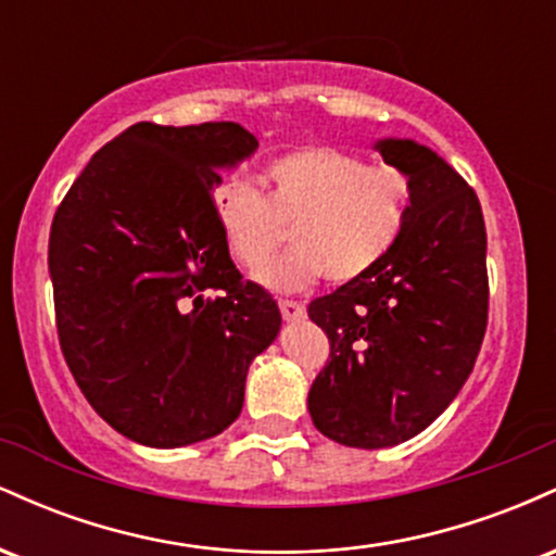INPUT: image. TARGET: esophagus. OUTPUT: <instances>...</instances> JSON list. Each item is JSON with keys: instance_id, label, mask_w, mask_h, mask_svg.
Instances as JSON below:
<instances>
[{"instance_id": "obj_1", "label": "esophagus", "mask_w": 556, "mask_h": 556, "mask_svg": "<svg viewBox=\"0 0 556 556\" xmlns=\"http://www.w3.org/2000/svg\"><path fill=\"white\" fill-rule=\"evenodd\" d=\"M279 311H282L285 321H300L305 318V305L298 300H279Z\"/></svg>"}]
</instances>
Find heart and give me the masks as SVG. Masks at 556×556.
I'll return each mask as SVG.
<instances>
[{
	"label": "heart",
	"mask_w": 556,
	"mask_h": 556,
	"mask_svg": "<svg viewBox=\"0 0 556 556\" xmlns=\"http://www.w3.org/2000/svg\"><path fill=\"white\" fill-rule=\"evenodd\" d=\"M269 198L251 182L216 190L225 245L242 269L258 271L292 224L296 248L258 274L274 292H298L327 274L353 282L389 256L410 216V177L337 149H300L271 162Z\"/></svg>",
	"instance_id": "obj_1"
}]
</instances>
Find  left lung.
Returning <instances> with one entry per match:
<instances>
[{"label":"left lung","mask_w":556,"mask_h":556,"mask_svg":"<svg viewBox=\"0 0 556 556\" xmlns=\"http://www.w3.org/2000/svg\"><path fill=\"white\" fill-rule=\"evenodd\" d=\"M374 149L410 177L405 232L371 271L308 305L331 342L308 392L311 420L358 450L407 442L442 416L473 371L489 311L473 188L413 138Z\"/></svg>","instance_id":"1"}]
</instances>
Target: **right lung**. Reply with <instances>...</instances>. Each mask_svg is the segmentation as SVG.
<instances>
[{
	"instance_id": "right-lung-1",
	"label": "right lung",
	"mask_w": 556,
	"mask_h": 556,
	"mask_svg": "<svg viewBox=\"0 0 556 556\" xmlns=\"http://www.w3.org/2000/svg\"><path fill=\"white\" fill-rule=\"evenodd\" d=\"M256 149L238 123H138L96 151L56 208L62 353L132 442L175 450L225 431L253 358L282 329L277 300L235 269L208 195Z\"/></svg>"
}]
</instances>
